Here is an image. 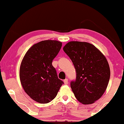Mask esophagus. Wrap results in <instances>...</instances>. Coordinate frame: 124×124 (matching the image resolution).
Segmentation results:
<instances>
[{"mask_svg": "<svg viewBox=\"0 0 124 124\" xmlns=\"http://www.w3.org/2000/svg\"><path fill=\"white\" fill-rule=\"evenodd\" d=\"M64 83L65 85H68V79H64Z\"/></svg>", "mask_w": 124, "mask_h": 124, "instance_id": "34e87169", "label": "esophagus"}]
</instances>
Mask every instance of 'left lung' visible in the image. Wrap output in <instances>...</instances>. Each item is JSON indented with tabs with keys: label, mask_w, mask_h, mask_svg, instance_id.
<instances>
[{
	"label": "left lung",
	"mask_w": 124,
	"mask_h": 124,
	"mask_svg": "<svg viewBox=\"0 0 124 124\" xmlns=\"http://www.w3.org/2000/svg\"><path fill=\"white\" fill-rule=\"evenodd\" d=\"M76 72L71 87L76 98L85 105L97 101L106 91L110 71L105 56L93 44L71 41L63 48Z\"/></svg>",
	"instance_id": "1"
}]
</instances>
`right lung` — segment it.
Here are the masks:
<instances>
[{
    "mask_svg": "<svg viewBox=\"0 0 124 124\" xmlns=\"http://www.w3.org/2000/svg\"><path fill=\"white\" fill-rule=\"evenodd\" d=\"M62 46V42L56 40L41 41L27 50L21 62L19 77L23 88L39 103L52 101L64 83L52 64Z\"/></svg>",
    "mask_w": 124,
    "mask_h": 124,
    "instance_id": "obj_1",
    "label": "right lung"
}]
</instances>
